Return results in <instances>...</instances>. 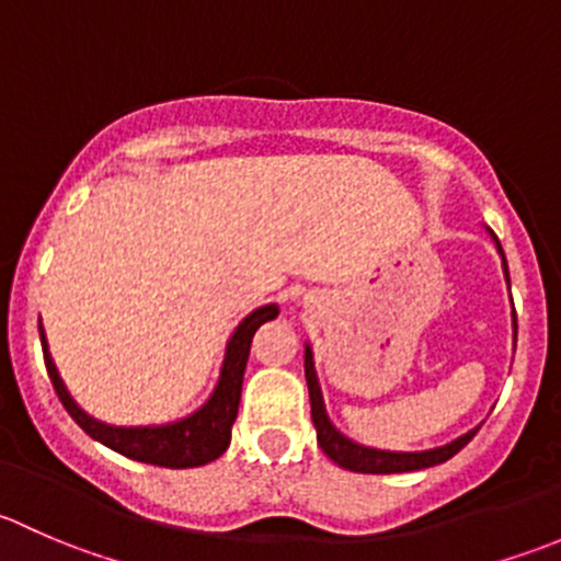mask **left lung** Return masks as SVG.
Returning a JSON list of instances; mask_svg holds the SVG:
<instances>
[{"instance_id":"1","label":"left lung","mask_w":561,"mask_h":561,"mask_svg":"<svg viewBox=\"0 0 561 561\" xmlns=\"http://www.w3.org/2000/svg\"><path fill=\"white\" fill-rule=\"evenodd\" d=\"M500 247V244H496ZM502 252V247H500ZM505 257V254H502ZM507 271V263H505ZM511 282V279H507ZM304 369H307V386H309V404H312V421L317 428V443H320L322 454H325L331 461H336L339 467L350 469V472H364V474H393V472H415V469L434 467V463H443L448 458H454L469 439L474 437V432L463 434L456 443L443 445V448L423 450V454H388V450H371L364 448V445H355L353 439L342 437L336 428L331 426L325 415V407H322L320 386H317L314 364H312V350L307 347V360H304Z\"/></svg>"}]
</instances>
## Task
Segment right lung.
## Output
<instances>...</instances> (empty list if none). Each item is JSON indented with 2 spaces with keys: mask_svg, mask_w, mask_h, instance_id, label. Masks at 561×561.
I'll return each mask as SVG.
<instances>
[{
  "mask_svg": "<svg viewBox=\"0 0 561 561\" xmlns=\"http://www.w3.org/2000/svg\"><path fill=\"white\" fill-rule=\"evenodd\" d=\"M276 314H279V309H276L274 304H271V307L254 309V312L236 328L233 336H230L222 375H219L217 390L211 393V399H208L195 415L184 417V421L179 423H168V426L154 428L105 426V423L94 421L87 412L78 410V404L70 399L67 388L61 386L54 360H50L43 328H39V339H43L45 369H48L56 396H59V401L65 404V410L70 412L72 421H76L89 437L107 445V448L116 450V454L135 458V461L154 463V467L186 469L214 461V458H219L228 450L230 432H233L236 415H239L241 382H244L249 344H252L254 331H257L265 320H274Z\"/></svg>",
  "mask_w": 561,
  "mask_h": 561,
  "instance_id": "add662e5",
  "label": "right lung"
}]
</instances>
